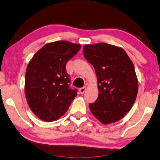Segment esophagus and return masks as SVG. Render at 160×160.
<instances>
[{
  "label": "esophagus",
  "mask_w": 160,
  "mask_h": 160,
  "mask_svg": "<svg viewBox=\"0 0 160 160\" xmlns=\"http://www.w3.org/2000/svg\"><path fill=\"white\" fill-rule=\"evenodd\" d=\"M86 86H83V87L79 89L80 93H81V94H83V93H84V92L86 91Z\"/></svg>",
  "instance_id": "34e87169"
}]
</instances>
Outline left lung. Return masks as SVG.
<instances>
[{
    "instance_id": "8db88e82",
    "label": "left lung",
    "mask_w": 160,
    "mask_h": 160,
    "mask_svg": "<svg viewBox=\"0 0 160 160\" xmlns=\"http://www.w3.org/2000/svg\"><path fill=\"white\" fill-rule=\"evenodd\" d=\"M83 56L93 66L98 97L89 104L92 114L104 124L122 119L132 108L138 83L133 64L124 49L105 43L85 45Z\"/></svg>"
}]
</instances>
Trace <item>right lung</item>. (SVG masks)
I'll list each match as a JSON object with an SVG mask.
<instances>
[{"mask_svg": "<svg viewBox=\"0 0 160 160\" xmlns=\"http://www.w3.org/2000/svg\"><path fill=\"white\" fill-rule=\"evenodd\" d=\"M81 48L66 41L47 43L33 55L25 74L28 105L39 119L52 122L66 112L77 96L70 88L66 64Z\"/></svg>", "mask_w": 160, "mask_h": 160, "instance_id": "1", "label": "right lung"}]
</instances>
